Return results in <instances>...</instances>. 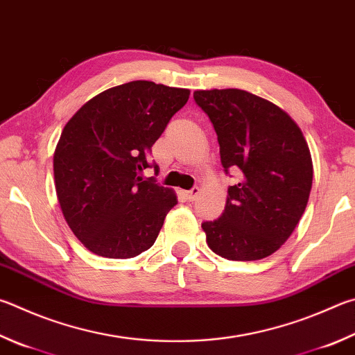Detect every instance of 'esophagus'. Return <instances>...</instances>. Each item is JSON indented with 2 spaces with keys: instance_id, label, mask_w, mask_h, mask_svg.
Masks as SVG:
<instances>
[{
  "instance_id": "esophagus-1",
  "label": "esophagus",
  "mask_w": 355,
  "mask_h": 355,
  "mask_svg": "<svg viewBox=\"0 0 355 355\" xmlns=\"http://www.w3.org/2000/svg\"><path fill=\"white\" fill-rule=\"evenodd\" d=\"M198 194H200V189L197 188V186H196V188H192L191 191L184 192V196H186V198L189 200V202H194V200L198 197Z\"/></svg>"
}]
</instances>
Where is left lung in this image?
<instances>
[{"label": "left lung", "mask_w": 355, "mask_h": 355, "mask_svg": "<svg viewBox=\"0 0 355 355\" xmlns=\"http://www.w3.org/2000/svg\"><path fill=\"white\" fill-rule=\"evenodd\" d=\"M197 105L209 116L225 172L242 180L228 188L214 222H203L206 243L228 261H257L281 248L307 206L313 166L298 124L259 96L237 88L197 89Z\"/></svg>", "instance_id": "left-lung-1"}]
</instances>
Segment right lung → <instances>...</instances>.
I'll use <instances>...</instances> for the list:
<instances>
[{"label":"right lung","instance_id":"1","mask_svg":"<svg viewBox=\"0 0 355 355\" xmlns=\"http://www.w3.org/2000/svg\"><path fill=\"white\" fill-rule=\"evenodd\" d=\"M189 94L149 80L122 83L89 99L63 127L54 152L57 198L92 253L130 259L155 243L177 196L141 173Z\"/></svg>","mask_w":355,"mask_h":355}]
</instances>
